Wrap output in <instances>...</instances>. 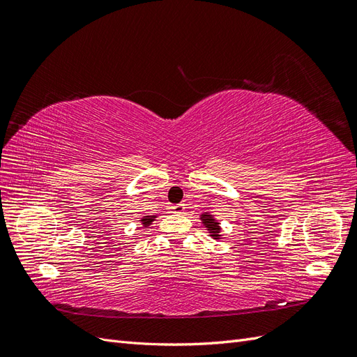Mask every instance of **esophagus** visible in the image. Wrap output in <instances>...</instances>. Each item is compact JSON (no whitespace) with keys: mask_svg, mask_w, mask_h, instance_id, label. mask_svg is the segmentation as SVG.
I'll list each match as a JSON object with an SVG mask.
<instances>
[{"mask_svg":"<svg viewBox=\"0 0 357 357\" xmlns=\"http://www.w3.org/2000/svg\"><path fill=\"white\" fill-rule=\"evenodd\" d=\"M185 204H183V202H180V204H176V205H172V211H174V213H183V211H185Z\"/></svg>","mask_w":357,"mask_h":357,"instance_id":"esophagus-1","label":"esophagus"}]
</instances>
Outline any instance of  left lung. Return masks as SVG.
Returning <instances> with one entry per match:
<instances>
[{
	"label": "left lung",
	"mask_w": 357,
	"mask_h": 357,
	"mask_svg": "<svg viewBox=\"0 0 357 357\" xmlns=\"http://www.w3.org/2000/svg\"><path fill=\"white\" fill-rule=\"evenodd\" d=\"M202 222L208 226V229H210L211 235L215 236V238H218V236H219V226H218V223L213 222V218H210L208 214H204V215H202Z\"/></svg>",
	"instance_id": "8db88e82"
}]
</instances>
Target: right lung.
Instances as JSON below:
<instances>
[{
	"mask_svg": "<svg viewBox=\"0 0 357 357\" xmlns=\"http://www.w3.org/2000/svg\"><path fill=\"white\" fill-rule=\"evenodd\" d=\"M143 225H150V222H153V215H147V218H143Z\"/></svg>",
	"mask_w": 357,
	"mask_h": 357,
	"instance_id": "obj_1",
	"label": "right lung"
}]
</instances>
